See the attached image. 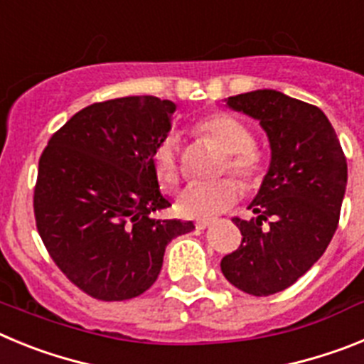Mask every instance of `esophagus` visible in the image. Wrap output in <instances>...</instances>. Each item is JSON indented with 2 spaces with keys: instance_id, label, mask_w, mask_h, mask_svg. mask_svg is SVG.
Listing matches in <instances>:
<instances>
[{
  "instance_id": "obj_1",
  "label": "esophagus",
  "mask_w": 364,
  "mask_h": 364,
  "mask_svg": "<svg viewBox=\"0 0 364 364\" xmlns=\"http://www.w3.org/2000/svg\"><path fill=\"white\" fill-rule=\"evenodd\" d=\"M213 224V220H197L195 222V228L197 230H205V228H210Z\"/></svg>"
}]
</instances>
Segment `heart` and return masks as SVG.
I'll use <instances>...</instances> for the list:
<instances>
[{
	"instance_id": "b5f03b06",
	"label": "heart",
	"mask_w": 364,
	"mask_h": 364,
	"mask_svg": "<svg viewBox=\"0 0 364 364\" xmlns=\"http://www.w3.org/2000/svg\"><path fill=\"white\" fill-rule=\"evenodd\" d=\"M193 134L222 153L218 175L231 173L246 188H253L264 175V156L253 146V133L244 122L228 112H215L193 125ZM153 171L160 186L173 189L178 186L180 162L176 140L164 138L153 153ZM242 195L239 182L220 178L211 184H193L180 193L176 211L184 218H211L230 210Z\"/></svg>"
}]
</instances>
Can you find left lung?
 <instances>
[{
	"mask_svg": "<svg viewBox=\"0 0 364 364\" xmlns=\"http://www.w3.org/2000/svg\"><path fill=\"white\" fill-rule=\"evenodd\" d=\"M226 104L260 122L272 162L247 205L255 217L233 218L242 242L220 260V269L235 288L264 297L294 284L326 252L339 224L348 167L319 107L273 89L230 96Z\"/></svg>",
	"mask_w": 364,
	"mask_h": 364,
	"instance_id": "obj_1",
	"label": "left lung"
}]
</instances>
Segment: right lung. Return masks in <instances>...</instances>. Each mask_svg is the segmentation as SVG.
<instances>
[{
	"label": "right lung",
	"instance_id": "1",
	"mask_svg": "<svg viewBox=\"0 0 364 364\" xmlns=\"http://www.w3.org/2000/svg\"><path fill=\"white\" fill-rule=\"evenodd\" d=\"M175 109L156 96L98 102L76 112L41 153L38 233L65 277L98 301H127L149 290L167 244L195 228L151 218L171 205L151 159Z\"/></svg>",
	"mask_w": 364,
	"mask_h": 364
}]
</instances>
